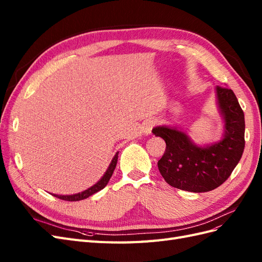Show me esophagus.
I'll use <instances>...</instances> for the list:
<instances>
[{
    "label": "esophagus",
    "mask_w": 262,
    "mask_h": 262,
    "mask_svg": "<svg viewBox=\"0 0 262 262\" xmlns=\"http://www.w3.org/2000/svg\"><path fill=\"white\" fill-rule=\"evenodd\" d=\"M155 124H156V121L154 120V119H149V120H146L143 123V129H142V131H143L144 134H149L150 132H152V129L154 128Z\"/></svg>",
    "instance_id": "obj_1"
}]
</instances>
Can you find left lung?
Wrapping results in <instances>:
<instances>
[{
  "instance_id": "left-lung-1",
  "label": "left lung",
  "mask_w": 262,
  "mask_h": 262,
  "mask_svg": "<svg viewBox=\"0 0 262 262\" xmlns=\"http://www.w3.org/2000/svg\"><path fill=\"white\" fill-rule=\"evenodd\" d=\"M219 107L225 121L224 139L207 147L194 145L187 134L167 126L153 129L166 142L157 163L161 175L171 187L191 192H207L231 176L245 148V116L232 90L216 86Z\"/></svg>"
}]
</instances>
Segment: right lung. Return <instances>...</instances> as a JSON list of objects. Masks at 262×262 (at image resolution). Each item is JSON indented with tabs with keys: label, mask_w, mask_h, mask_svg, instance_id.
Returning a JSON list of instances; mask_svg holds the SVG:
<instances>
[{
	"label": "right lung",
	"mask_w": 262,
	"mask_h": 262,
	"mask_svg": "<svg viewBox=\"0 0 262 262\" xmlns=\"http://www.w3.org/2000/svg\"><path fill=\"white\" fill-rule=\"evenodd\" d=\"M119 153V152H118ZM118 153H116L115 157L113 158L112 163H110L109 167L106 171V173L104 175V177H102L96 185H94L93 187H91L90 189L85 190V191L81 192V193H77V194H72V195H58V194H53L55 198H58V199H61V200H64V201H80V200H83V199H86V198L91 196L92 194L98 192L99 190L104 189L107 184L109 182L110 178H112L113 173H114V170L116 168V165H117V161H118Z\"/></svg>",
	"instance_id": "add662e5"
}]
</instances>
